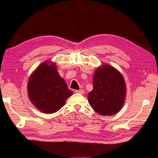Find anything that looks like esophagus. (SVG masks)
<instances>
[{"mask_svg":"<svg viewBox=\"0 0 158 158\" xmlns=\"http://www.w3.org/2000/svg\"><path fill=\"white\" fill-rule=\"evenodd\" d=\"M75 92L76 93H79V94H84V90L83 89L81 90H76Z\"/></svg>","mask_w":158,"mask_h":158,"instance_id":"esophagus-1","label":"esophagus"}]
</instances>
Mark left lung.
Here are the masks:
<instances>
[{"label":"left lung","instance_id":"8db88e82","mask_svg":"<svg viewBox=\"0 0 158 158\" xmlns=\"http://www.w3.org/2000/svg\"><path fill=\"white\" fill-rule=\"evenodd\" d=\"M126 93V83L121 73L106 64L94 71L93 89L88 94V101L97 113L110 116L121 110Z\"/></svg>","mask_w":158,"mask_h":158}]
</instances>
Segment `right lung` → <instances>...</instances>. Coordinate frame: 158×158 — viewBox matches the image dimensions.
<instances>
[{
  "label": "right lung",
  "mask_w": 158,
  "mask_h": 158,
  "mask_svg": "<svg viewBox=\"0 0 158 158\" xmlns=\"http://www.w3.org/2000/svg\"><path fill=\"white\" fill-rule=\"evenodd\" d=\"M29 98L36 108L52 114L64 106L72 94L67 84L60 76L56 64L52 61L41 64L31 74L27 84Z\"/></svg>",
  "instance_id": "obj_1"
}]
</instances>
